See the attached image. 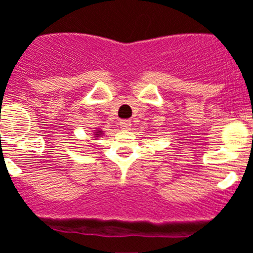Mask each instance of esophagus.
I'll return each instance as SVG.
<instances>
[{
    "mask_svg": "<svg viewBox=\"0 0 253 253\" xmlns=\"http://www.w3.org/2000/svg\"><path fill=\"white\" fill-rule=\"evenodd\" d=\"M120 126H121L122 129H129L131 124H129V121H127V120H124V121L120 122Z\"/></svg>",
    "mask_w": 253,
    "mask_h": 253,
    "instance_id": "1",
    "label": "esophagus"
}]
</instances>
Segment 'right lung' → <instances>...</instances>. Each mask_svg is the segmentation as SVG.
<instances>
[{
	"mask_svg": "<svg viewBox=\"0 0 253 253\" xmlns=\"http://www.w3.org/2000/svg\"><path fill=\"white\" fill-rule=\"evenodd\" d=\"M101 133H102V132H101V131H98V132H96V134H97V136H100V134Z\"/></svg>",
	"mask_w": 253,
	"mask_h": 253,
	"instance_id": "right-lung-1",
	"label": "right lung"
}]
</instances>
